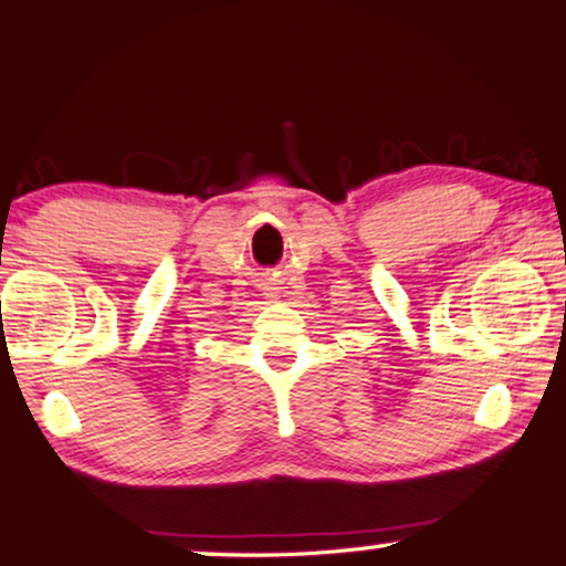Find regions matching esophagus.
Masks as SVG:
<instances>
[{
    "label": "esophagus",
    "instance_id": "obj_1",
    "mask_svg": "<svg viewBox=\"0 0 566 566\" xmlns=\"http://www.w3.org/2000/svg\"><path fill=\"white\" fill-rule=\"evenodd\" d=\"M266 297H276V287H266V292H263Z\"/></svg>",
    "mask_w": 566,
    "mask_h": 566
}]
</instances>
